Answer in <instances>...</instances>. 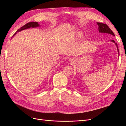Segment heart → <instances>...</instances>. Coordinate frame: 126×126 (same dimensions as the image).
<instances>
[{
	"label": "heart",
	"mask_w": 126,
	"mask_h": 126,
	"mask_svg": "<svg viewBox=\"0 0 126 126\" xmlns=\"http://www.w3.org/2000/svg\"><path fill=\"white\" fill-rule=\"evenodd\" d=\"M77 36L79 38H81L82 36V33L81 32H79L77 33Z\"/></svg>",
	"instance_id": "obj_1"
}]
</instances>
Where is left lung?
I'll return each instance as SVG.
<instances>
[{"label":"left lung","instance_id":"obj_1","mask_svg":"<svg viewBox=\"0 0 126 126\" xmlns=\"http://www.w3.org/2000/svg\"><path fill=\"white\" fill-rule=\"evenodd\" d=\"M97 25L99 26V31L100 32H102V33H109L110 35H112L114 36H115V34L112 32V30L110 29V28L107 25L105 24H102V23H100V22H97ZM111 41H113V43H115V41L113 40H111ZM117 47V43H115ZM118 48V47H117ZM118 51H119V50H118Z\"/></svg>","mask_w":126,"mask_h":126}]
</instances>
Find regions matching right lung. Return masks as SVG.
<instances>
[{
  "label": "right lung",
  "mask_w": 126,
  "mask_h": 126,
  "mask_svg": "<svg viewBox=\"0 0 126 126\" xmlns=\"http://www.w3.org/2000/svg\"><path fill=\"white\" fill-rule=\"evenodd\" d=\"M39 26V25L38 24V23L37 22H33V21L30 22H28V23H27V24H26V25H25L22 27H21L16 32H20V31H21V30H22L28 29V28H31V27H32V28L36 27H38ZM16 33H15L14 35H15Z\"/></svg>",
  "instance_id": "add662e5"
}]
</instances>
